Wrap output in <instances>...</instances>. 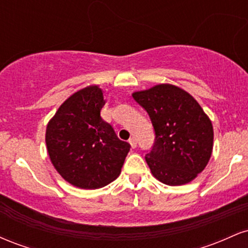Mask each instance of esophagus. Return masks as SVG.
<instances>
[{
	"mask_svg": "<svg viewBox=\"0 0 248 248\" xmlns=\"http://www.w3.org/2000/svg\"><path fill=\"white\" fill-rule=\"evenodd\" d=\"M129 143H130V146H132V148H136V140H135V138H130L129 139Z\"/></svg>",
	"mask_w": 248,
	"mask_h": 248,
	"instance_id": "esophagus-1",
	"label": "esophagus"
}]
</instances>
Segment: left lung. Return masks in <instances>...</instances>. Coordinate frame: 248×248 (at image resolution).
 Segmentation results:
<instances>
[{
  "label": "left lung",
  "mask_w": 248,
  "mask_h": 248,
  "mask_svg": "<svg viewBox=\"0 0 248 248\" xmlns=\"http://www.w3.org/2000/svg\"><path fill=\"white\" fill-rule=\"evenodd\" d=\"M149 115L155 141L146 161L152 173L167 186L191 182L211 157L213 128L189 93L169 84L133 93Z\"/></svg>",
  "instance_id": "left-lung-1"
}]
</instances>
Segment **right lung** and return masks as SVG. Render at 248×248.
I'll return each instance as SVG.
<instances>
[{"mask_svg": "<svg viewBox=\"0 0 248 248\" xmlns=\"http://www.w3.org/2000/svg\"><path fill=\"white\" fill-rule=\"evenodd\" d=\"M106 104L99 86H88L67 99L46 127L47 153L65 181L80 189H99L120 175L130 149L100 110Z\"/></svg>", "mask_w": 248, "mask_h": 248, "instance_id": "1", "label": "right lung"}]
</instances>
